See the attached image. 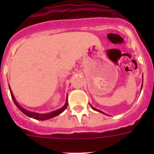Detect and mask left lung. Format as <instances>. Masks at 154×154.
Segmentation results:
<instances>
[{"label": "left lung", "mask_w": 154, "mask_h": 154, "mask_svg": "<svg viewBox=\"0 0 154 154\" xmlns=\"http://www.w3.org/2000/svg\"><path fill=\"white\" fill-rule=\"evenodd\" d=\"M142 88H143V82H142V85H141V90H142ZM90 106H91V107H92V109L93 110H95V111H97V112H101V113H103V114H106L105 113V112H102L101 110H99V109H96V108H94L93 106H92V105L90 104ZM106 115H107V114H106Z\"/></svg>", "instance_id": "1"}]
</instances>
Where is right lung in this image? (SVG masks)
<instances>
[{
    "label": "right lung",
    "instance_id": "1",
    "mask_svg": "<svg viewBox=\"0 0 154 154\" xmlns=\"http://www.w3.org/2000/svg\"><path fill=\"white\" fill-rule=\"evenodd\" d=\"M9 89H10L11 95L12 99H13V101H14V104L16 105V106H17L19 109L21 110L23 113L25 114L26 116H28V117L33 118V119H37V120H47V119H51V118L55 117V116H57L60 115L62 112H63L65 110V109L67 108V106H68V95H67V99H66V101H65V105H64L62 108L58 109H57V110H55V111H52V112H48V113H38V112H31V111L27 110V109H25L23 108V107H21V106H20V105L17 103V102L16 101L15 98H14V96L13 92H12L11 89L10 85H9Z\"/></svg>",
    "mask_w": 154,
    "mask_h": 154
}]
</instances>
